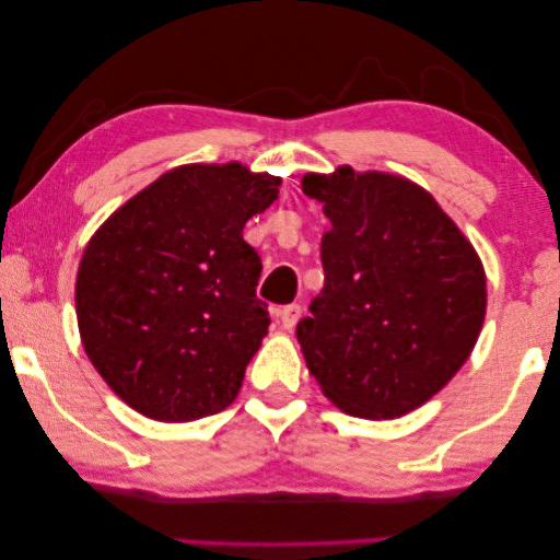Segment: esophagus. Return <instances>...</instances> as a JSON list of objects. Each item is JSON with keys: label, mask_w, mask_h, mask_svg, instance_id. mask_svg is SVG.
Listing matches in <instances>:
<instances>
[{"label": "esophagus", "mask_w": 560, "mask_h": 560, "mask_svg": "<svg viewBox=\"0 0 560 560\" xmlns=\"http://www.w3.org/2000/svg\"><path fill=\"white\" fill-rule=\"evenodd\" d=\"M302 317V305H285L280 310V325L282 329H295Z\"/></svg>", "instance_id": "1"}]
</instances>
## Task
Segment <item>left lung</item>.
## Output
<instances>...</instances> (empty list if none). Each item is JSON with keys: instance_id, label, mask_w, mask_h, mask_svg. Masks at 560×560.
I'll return each instance as SVG.
<instances>
[{"instance_id": "left-lung-1", "label": "left lung", "mask_w": 560, "mask_h": 560, "mask_svg": "<svg viewBox=\"0 0 560 560\" xmlns=\"http://www.w3.org/2000/svg\"><path fill=\"white\" fill-rule=\"evenodd\" d=\"M323 203L325 288L298 323L307 370L345 415L394 419L469 360L487 315V272L415 180L382 171L307 173Z\"/></svg>"}]
</instances>
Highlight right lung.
Wrapping results in <instances>:
<instances>
[{
    "instance_id": "add662e5",
    "label": "right lung",
    "mask_w": 560,
    "mask_h": 560,
    "mask_svg": "<svg viewBox=\"0 0 560 560\" xmlns=\"http://www.w3.org/2000/svg\"><path fill=\"white\" fill-rule=\"evenodd\" d=\"M278 188L237 161L188 163L91 235L73 290L81 345L139 415L194 421L235 401L270 325L243 228Z\"/></svg>"
}]
</instances>
